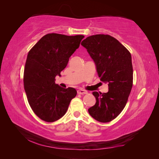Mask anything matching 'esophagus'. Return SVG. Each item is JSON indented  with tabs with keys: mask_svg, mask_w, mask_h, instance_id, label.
Listing matches in <instances>:
<instances>
[{
	"mask_svg": "<svg viewBox=\"0 0 159 159\" xmlns=\"http://www.w3.org/2000/svg\"><path fill=\"white\" fill-rule=\"evenodd\" d=\"M87 93H88L87 91L82 89H80L78 90V94H86Z\"/></svg>",
	"mask_w": 159,
	"mask_h": 159,
	"instance_id": "1",
	"label": "esophagus"
}]
</instances>
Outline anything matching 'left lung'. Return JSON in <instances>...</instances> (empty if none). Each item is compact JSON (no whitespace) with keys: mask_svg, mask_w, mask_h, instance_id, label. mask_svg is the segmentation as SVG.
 <instances>
[{"mask_svg":"<svg viewBox=\"0 0 159 159\" xmlns=\"http://www.w3.org/2000/svg\"><path fill=\"white\" fill-rule=\"evenodd\" d=\"M93 60L100 80L108 84L107 93H92L95 104L88 109L97 121L107 123L124 109L133 86L131 55L117 39L109 35L88 36L81 43Z\"/></svg>","mask_w":159,"mask_h":159,"instance_id":"1","label":"left lung"}]
</instances>
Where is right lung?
I'll list each match as a JSON object with an SVG mask.
<instances>
[{"mask_svg": "<svg viewBox=\"0 0 159 159\" xmlns=\"http://www.w3.org/2000/svg\"><path fill=\"white\" fill-rule=\"evenodd\" d=\"M83 35L52 33L43 36L28 52L24 71V88L32 109L46 122L62 117L77 91L56 84V76L65 69Z\"/></svg>", "mask_w": 159, "mask_h": 159, "instance_id": "obj_1", "label": "right lung"}]
</instances>
